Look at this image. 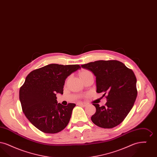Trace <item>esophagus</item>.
Returning a JSON list of instances; mask_svg holds the SVG:
<instances>
[{"instance_id":"esophagus-1","label":"esophagus","mask_w":157,"mask_h":157,"mask_svg":"<svg viewBox=\"0 0 157 157\" xmlns=\"http://www.w3.org/2000/svg\"><path fill=\"white\" fill-rule=\"evenodd\" d=\"M78 105H79V106H86V103H84V102H78L77 103Z\"/></svg>"}]
</instances>
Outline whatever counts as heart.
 Wrapping results in <instances>:
<instances>
[{"label":"heart","mask_w":157,"mask_h":157,"mask_svg":"<svg viewBox=\"0 0 157 157\" xmlns=\"http://www.w3.org/2000/svg\"><path fill=\"white\" fill-rule=\"evenodd\" d=\"M90 71H88L84 70V71H81V72L79 73V76H80V77H81V78H82V77H83L84 75H85L86 74H87L90 73Z\"/></svg>","instance_id":"heart-1"}]
</instances>
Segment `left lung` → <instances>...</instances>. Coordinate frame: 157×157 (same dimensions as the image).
Instances as JSON below:
<instances>
[{
  "instance_id": "obj_1",
  "label": "left lung",
  "mask_w": 157,
  "mask_h": 157,
  "mask_svg": "<svg viewBox=\"0 0 157 157\" xmlns=\"http://www.w3.org/2000/svg\"><path fill=\"white\" fill-rule=\"evenodd\" d=\"M96 76L97 92L106 95L105 106L93 104L96 112L91 120L103 128L120 124L132 108L137 97L136 78L134 72L116 60H97L82 65Z\"/></svg>"
}]
</instances>
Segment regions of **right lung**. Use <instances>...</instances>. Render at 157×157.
<instances>
[{"instance_id":"1","label":"right lung","mask_w":157,"mask_h":157,"mask_svg":"<svg viewBox=\"0 0 157 157\" xmlns=\"http://www.w3.org/2000/svg\"><path fill=\"white\" fill-rule=\"evenodd\" d=\"M81 69L79 65L49 64L30 72L19 90V99L26 117L44 133L55 134L67 126L75 104L57 102L63 94L67 76Z\"/></svg>"}]
</instances>
